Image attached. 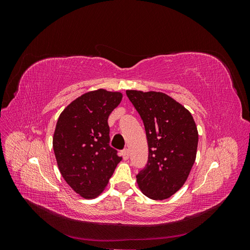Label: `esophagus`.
<instances>
[{
  "label": "esophagus",
  "instance_id": "34e87169",
  "mask_svg": "<svg viewBox=\"0 0 250 250\" xmlns=\"http://www.w3.org/2000/svg\"><path fill=\"white\" fill-rule=\"evenodd\" d=\"M122 156H123L124 160H128V158H129V150H128L127 148L124 149L122 151Z\"/></svg>",
  "mask_w": 250,
  "mask_h": 250
}]
</instances>
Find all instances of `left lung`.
<instances>
[{"mask_svg": "<svg viewBox=\"0 0 250 250\" xmlns=\"http://www.w3.org/2000/svg\"><path fill=\"white\" fill-rule=\"evenodd\" d=\"M145 126L148 161L137 174L141 191L154 200L167 199L184 186L194 165L197 127L190 111L168 95L126 90Z\"/></svg>", "mask_w": 250, "mask_h": 250, "instance_id": "obj_1", "label": "left lung"}]
</instances>
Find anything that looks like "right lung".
<instances>
[{"label": "right lung", "instance_id": "1", "mask_svg": "<svg viewBox=\"0 0 250 250\" xmlns=\"http://www.w3.org/2000/svg\"><path fill=\"white\" fill-rule=\"evenodd\" d=\"M122 94L98 89L78 97L59 116L54 137L57 165L73 190L94 198L107 186L122 160L109 146L108 117Z\"/></svg>", "mask_w": 250, "mask_h": 250}]
</instances>
